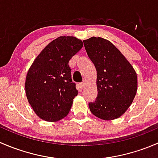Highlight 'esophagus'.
<instances>
[{"label": "esophagus", "mask_w": 158, "mask_h": 158, "mask_svg": "<svg viewBox=\"0 0 158 158\" xmlns=\"http://www.w3.org/2000/svg\"><path fill=\"white\" fill-rule=\"evenodd\" d=\"M85 83H86V82H85V81H82V82L80 83L81 87H82V88H84L85 85Z\"/></svg>", "instance_id": "1"}]
</instances>
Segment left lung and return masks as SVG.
I'll return each instance as SVG.
<instances>
[{"instance_id": "left-lung-1", "label": "left lung", "mask_w": 158, "mask_h": 158, "mask_svg": "<svg viewBox=\"0 0 158 158\" xmlns=\"http://www.w3.org/2000/svg\"><path fill=\"white\" fill-rule=\"evenodd\" d=\"M83 43L97 71L98 95L95 102L89 103V109L103 120L118 118L126 111L136 95V73L110 41L93 36Z\"/></svg>"}]
</instances>
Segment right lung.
I'll return each mask as SVG.
<instances>
[{
	"instance_id": "obj_1",
	"label": "right lung",
	"mask_w": 158,
	"mask_h": 158,
	"mask_svg": "<svg viewBox=\"0 0 158 158\" xmlns=\"http://www.w3.org/2000/svg\"><path fill=\"white\" fill-rule=\"evenodd\" d=\"M82 46L77 38L60 36L41 51L30 66L25 82L27 98L43 120L57 122L69 114L78 94L69 62Z\"/></svg>"
}]
</instances>
